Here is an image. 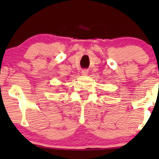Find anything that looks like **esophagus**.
<instances>
[{"label": "esophagus", "mask_w": 159, "mask_h": 159, "mask_svg": "<svg viewBox=\"0 0 159 159\" xmlns=\"http://www.w3.org/2000/svg\"><path fill=\"white\" fill-rule=\"evenodd\" d=\"M81 74L83 75H87L88 74V70H86V69H83V70L81 71Z\"/></svg>", "instance_id": "esophagus-1"}]
</instances>
